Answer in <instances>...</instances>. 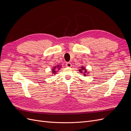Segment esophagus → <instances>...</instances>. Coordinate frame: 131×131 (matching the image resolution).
<instances>
[{
  "label": "esophagus",
  "mask_w": 131,
  "mask_h": 131,
  "mask_svg": "<svg viewBox=\"0 0 131 131\" xmlns=\"http://www.w3.org/2000/svg\"><path fill=\"white\" fill-rule=\"evenodd\" d=\"M66 66H67V67H72V64H71V63H70V62H67V63H66Z\"/></svg>",
  "instance_id": "esophagus-1"
}]
</instances>
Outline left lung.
Wrapping results in <instances>:
<instances>
[{"mask_svg":"<svg viewBox=\"0 0 131 131\" xmlns=\"http://www.w3.org/2000/svg\"><path fill=\"white\" fill-rule=\"evenodd\" d=\"M79 71L80 72V73H82L83 71H84V75L85 77L86 76V74H88V73H88V72H87V70L85 69L84 67H81V68L80 69H79Z\"/></svg>","mask_w":131,"mask_h":131,"instance_id":"left-lung-1","label":"left lung"}]
</instances>
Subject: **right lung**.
Here are the masks:
<instances>
[{
    "label": "right lung",
    "mask_w": 131,
    "mask_h": 131,
    "mask_svg": "<svg viewBox=\"0 0 131 131\" xmlns=\"http://www.w3.org/2000/svg\"><path fill=\"white\" fill-rule=\"evenodd\" d=\"M56 68H58V69H60V68H59V65H58V66H57L54 67L53 68V69H52V73L53 74H56V71L55 70V69H56Z\"/></svg>",
    "instance_id": "add662e5"
}]
</instances>
